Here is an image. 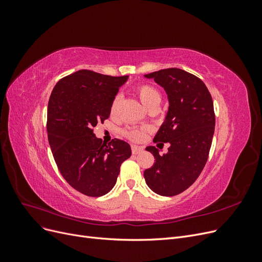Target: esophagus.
I'll return each mask as SVG.
<instances>
[{
  "label": "esophagus",
  "instance_id": "obj_1",
  "mask_svg": "<svg viewBox=\"0 0 262 262\" xmlns=\"http://www.w3.org/2000/svg\"><path fill=\"white\" fill-rule=\"evenodd\" d=\"M131 150H132V154H139L141 152H143V147L138 146V145H132Z\"/></svg>",
  "mask_w": 262,
  "mask_h": 262
}]
</instances>
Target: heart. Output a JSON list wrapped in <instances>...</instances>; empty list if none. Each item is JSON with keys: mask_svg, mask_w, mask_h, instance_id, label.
Segmentation results:
<instances>
[{"mask_svg": "<svg viewBox=\"0 0 262 262\" xmlns=\"http://www.w3.org/2000/svg\"><path fill=\"white\" fill-rule=\"evenodd\" d=\"M137 95L139 96L140 100L148 110L153 109V108H158V106L161 105L162 101V94L160 93L156 87L149 85V84H140L136 89ZM119 102H120V96H116L113 99L112 105H110V113L112 115L116 114ZM124 137H126L130 140L133 141H141L144 138L145 131L143 129H138V128H129L125 129L123 131Z\"/></svg>", "mask_w": 262, "mask_h": 262, "instance_id": "heart-1", "label": "heart"}]
</instances>
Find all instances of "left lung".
Instances as JSON below:
<instances>
[{
	"label": "left lung",
	"instance_id": "8db88e82",
	"mask_svg": "<svg viewBox=\"0 0 262 262\" xmlns=\"http://www.w3.org/2000/svg\"><path fill=\"white\" fill-rule=\"evenodd\" d=\"M164 87L169 108L153 142L169 143L168 152L160 154L147 146L155 163L144 170L146 185L160 195L184 192L200 176L209 158L215 126L212 96L195 75L171 68L146 74Z\"/></svg>",
	"mask_w": 262,
	"mask_h": 262
}]
</instances>
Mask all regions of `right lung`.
Listing matches in <instances>:
<instances>
[{
    "label": "right lung",
    "instance_id": "obj_1",
    "mask_svg": "<svg viewBox=\"0 0 262 262\" xmlns=\"http://www.w3.org/2000/svg\"><path fill=\"white\" fill-rule=\"evenodd\" d=\"M128 76L80 70L61 80L50 95L47 132L55 164L68 184L85 195L101 196L116 185L121 164L131 156L126 142L108 145L94 134Z\"/></svg>",
    "mask_w": 262,
    "mask_h": 262
}]
</instances>
